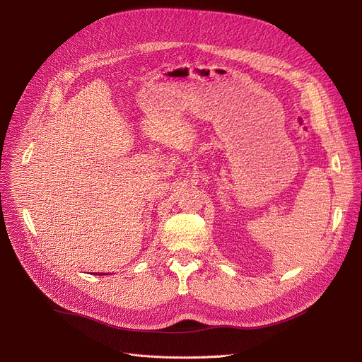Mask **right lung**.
Wrapping results in <instances>:
<instances>
[{
    "label": "right lung",
    "instance_id": "1",
    "mask_svg": "<svg viewBox=\"0 0 362 362\" xmlns=\"http://www.w3.org/2000/svg\"><path fill=\"white\" fill-rule=\"evenodd\" d=\"M95 274H97V273H95Z\"/></svg>",
    "mask_w": 362,
    "mask_h": 362
}]
</instances>
